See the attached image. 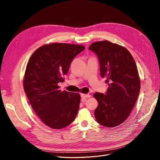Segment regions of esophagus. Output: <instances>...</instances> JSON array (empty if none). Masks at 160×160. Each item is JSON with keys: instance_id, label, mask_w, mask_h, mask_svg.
<instances>
[{"instance_id": "obj_1", "label": "esophagus", "mask_w": 160, "mask_h": 160, "mask_svg": "<svg viewBox=\"0 0 160 160\" xmlns=\"http://www.w3.org/2000/svg\"><path fill=\"white\" fill-rule=\"evenodd\" d=\"M80 96H81V97H82V102H84V101H86L87 98H89V97H91V95H90L84 94V93H81Z\"/></svg>"}]
</instances>
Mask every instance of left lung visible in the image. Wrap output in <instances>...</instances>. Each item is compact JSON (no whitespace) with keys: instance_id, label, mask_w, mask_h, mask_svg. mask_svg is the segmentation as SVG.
<instances>
[{"instance_id":"1","label":"left lung","mask_w":160,"mask_h":160,"mask_svg":"<svg viewBox=\"0 0 160 160\" xmlns=\"http://www.w3.org/2000/svg\"><path fill=\"white\" fill-rule=\"evenodd\" d=\"M89 49L97 54L100 76L108 86L105 95H93L98 102L95 118L104 127H115L127 120L139 94L136 62L127 48L108 41L95 42Z\"/></svg>"}]
</instances>
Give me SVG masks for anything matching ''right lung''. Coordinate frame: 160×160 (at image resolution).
Returning <instances> with one entry per match:
<instances>
[{
    "instance_id": "right-lung-1",
    "label": "right lung",
    "mask_w": 160,
    "mask_h": 160,
    "mask_svg": "<svg viewBox=\"0 0 160 160\" xmlns=\"http://www.w3.org/2000/svg\"><path fill=\"white\" fill-rule=\"evenodd\" d=\"M83 45L54 43L42 46L32 54L27 65L23 86L29 102L43 123L53 129L63 128L75 119L79 110V93L61 91L74 58Z\"/></svg>"
}]
</instances>
